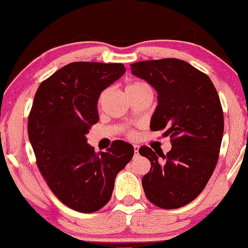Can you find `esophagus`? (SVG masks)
<instances>
[{"label":"esophagus","instance_id":"1","mask_svg":"<svg viewBox=\"0 0 248 248\" xmlns=\"http://www.w3.org/2000/svg\"><path fill=\"white\" fill-rule=\"evenodd\" d=\"M139 150H140V146L139 145H134V152H135V156L139 155Z\"/></svg>","mask_w":248,"mask_h":248}]
</instances>
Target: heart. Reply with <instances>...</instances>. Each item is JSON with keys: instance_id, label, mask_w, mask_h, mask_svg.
<instances>
[{"instance_id": "obj_1", "label": "heart", "mask_w": 248, "mask_h": 248, "mask_svg": "<svg viewBox=\"0 0 248 248\" xmlns=\"http://www.w3.org/2000/svg\"><path fill=\"white\" fill-rule=\"evenodd\" d=\"M144 87H146V86H145V84H144V83H142V82H139V81H130V82L127 83V86H126V92H127V93L136 92V90L142 89V88H144ZM108 89L103 90V92L101 93V95H99V97H98V105L102 104L103 99L105 98V96L108 95Z\"/></svg>"}]
</instances>
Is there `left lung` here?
<instances>
[{
    "instance_id": "left-lung-1",
    "label": "left lung",
    "mask_w": 248,
    "mask_h": 248,
    "mask_svg": "<svg viewBox=\"0 0 248 248\" xmlns=\"http://www.w3.org/2000/svg\"><path fill=\"white\" fill-rule=\"evenodd\" d=\"M130 70L158 93L150 128L164 130L171 143L167 155L140 147L151 161L144 192L160 208L183 207L202 193L217 164L224 129L220 97L207 74L181 59L137 62Z\"/></svg>"
}]
</instances>
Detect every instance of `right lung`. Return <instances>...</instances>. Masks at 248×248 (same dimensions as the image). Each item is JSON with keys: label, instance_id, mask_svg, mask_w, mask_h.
Segmentation results:
<instances>
[{"label": "right lung", "instance_id": "right-lung-1", "mask_svg": "<svg viewBox=\"0 0 248 248\" xmlns=\"http://www.w3.org/2000/svg\"><path fill=\"white\" fill-rule=\"evenodd\" d=\"M126 72L124 64L74 62L37 88L28 115V137L50 190L74 211L93 213L111 199L115 176L131 160L134 147L114 140L95 152L86 134L98 121L101 93Z\"/></svg>", "mask_w": 248, "mask_h": 248}]
</instances>
